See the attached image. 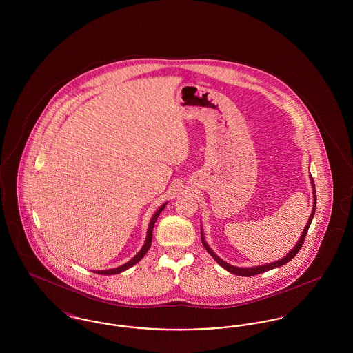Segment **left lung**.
<instances>
[{
    "label": "left lung",
    "instance_id": "8db88e82",
    "mask_svg": "<svg viewBox=\"0 0 353 353\" xmlns=\"http://www.w3.org/2000/svg\"><path fill=\"white\" fill-rule=\"evenodd\" d=\"M311 184H312V188H314V208H312V213H311V216H310V219H308V222H307V225H305V228H304V230H303L302 236L299 238L298 243L295 245V248H294L291 252H288V254L285 255V258H282V259H279V261H276V262H272V263L262 265V266L246 268V269H245V268H236V266H233V265L226 263L225 261H222V259L219 258V255H216V254L213 252V250L209 248V245L206 243L205 236H203L201 232V241L203 248L206 249V252H209V254L214 258V261L219 263V266H222L223 269L228 270L229 272L235 274V275H239V276H252V275L262 274V272H265V271H268V270H272L275 269V268H281V266H283V265H285L287 262H290V261H291V259L298 254V252L302 249L303 242H304V239H305V235H307V232H308V228H310V225H311V222H312V219H314L315 209H316V192H315V184H314V179H312V176H311Z\"/></svg>",
    "mask_w": 353,
    "mask_h": 353
}]
</instances>
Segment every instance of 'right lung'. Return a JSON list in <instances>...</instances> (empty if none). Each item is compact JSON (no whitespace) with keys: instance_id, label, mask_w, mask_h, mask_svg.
I'll return each mask as SVG.
<instances>
[{"instance_id":"add662e5","label":"right lung","mask_w":353,"mask_h":353,"mask_svg":"<svg viewBox=\"0 0 353 353\" xmlns=\"http://www.w3.org/2000/svg\"><path fill=\"white\" fill-rule=\"evenodd\" d=\"M165 205L167 203H164V205H161L159 209H157V212L153 214V217H152L151 222H150V226H148V232H147V238H145V242H144V245H143V248H141V250L137 252L136 255H134V258L130 261V262H127V263H124V265H121V266H119L117 269H111V270H101V271H94V272H97V274H101V275H112V274H119V272H123V271H125L127 269H130V268H132L134 265H136L145 254L147 252L150 250V248H151V242H152V232H153V226H154V222H156V219L157 217L160 216V213L163 212V209L165 208Z\"/></svg>"}]
</instances>
